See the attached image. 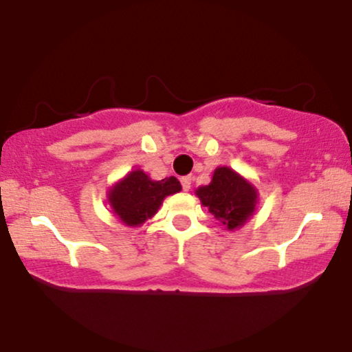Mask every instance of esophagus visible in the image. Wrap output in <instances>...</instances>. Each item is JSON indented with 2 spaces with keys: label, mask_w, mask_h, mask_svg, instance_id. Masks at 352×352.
<instances>
[{
  "label": "esophagus",
  "mask_w": 352,
  "mask_h": 352,
  "mask_svg": "<svg viewBox=\"0 0 352 352\" xmlns=\"http://www.w3.org/2000/svg\"><path fill=\"white\" fill-rule=\"evenodd\" d=\"M182 188L185 190V192H188L190 188H192V177H182Z\"/></svg>",
  "instance_id": "esophagus-1"
}]
</instances>
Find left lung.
<instances>
[{"mask_svg": "<svg viewBox=\"0 0 352 352\" xmlns=\"http://www.w3.org/2000/svg\"><path fill=\"white\" fill-rule=\"evenodd\" d=\"M195 195L228 232L243 227L256 212V187L230 167H217L212 182L197 188Z\"/></svg>", "mask_w": 352, "mask_h": 352, "instance_id": "left-lung-1", "label": "left lung"}]
</instances>
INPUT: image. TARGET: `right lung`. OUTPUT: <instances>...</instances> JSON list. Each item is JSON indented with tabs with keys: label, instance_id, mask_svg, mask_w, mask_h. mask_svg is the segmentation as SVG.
Wrapping results in <instances>:
<instances>
[{
	"label": "right lung",
	"instance_id": "obj_1",
	"mask_svg": "<svg viewBox=\"0 0 352 352\" xmlns=\"http://www.w3.org/2000/svg\"><path fill=\"white\" fill-rule=\"evenodd\" d=\"M180 190L182 185L175 177L152 180L148 173L137 168L109 188L107 204L124 225L140 227L159 212L165 197L179 193Z\"/></svg>",
	"mask_w": 352,
	"mask_h": 352
}]
</instances>
